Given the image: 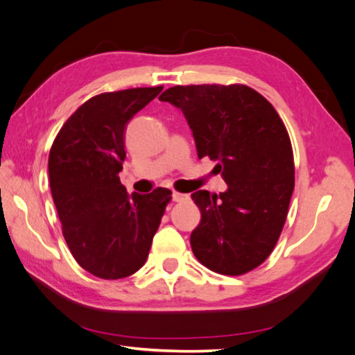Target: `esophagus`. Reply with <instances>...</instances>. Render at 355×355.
Masks as SVG:
<instances>
[{"label": "esophagus", "mask_w": 355, "mask_h": 355, "mask_svg": "<svg viewBox=\"0 0 355 355\" xmlns=\"http://www.w3.org/2000/svg\"><path fill=\"white\" fill-rule=\"evenodd\" d=\"M187 200H189V195L180 193V192H173V193H172V201H173V202H184V201H187Z\"/></svg>", "instance_id": "obj_1"}]
</instances>
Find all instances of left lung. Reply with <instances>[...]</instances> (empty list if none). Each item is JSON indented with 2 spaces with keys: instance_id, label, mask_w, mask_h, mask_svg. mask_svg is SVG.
Returning <instances> with one entry per match:
<instances>
[{
  "instance_id": "left-lung-1",
  "label": "left lung",
  "mask_w": 355,
  "mask_h": 355,
  "mask_svg": "<svg viewBox=\"0 0 355 355\" xmlns=\"http://www.w3.org/2000/svg\"><path fill=\"white\" fill-rule=\"evenodd\" d=\"M183 111L198 158L216 162L227 191L192 193L201 212L192 252L220 275L266 261L281 236L294 189L291 141L266 97L247 85H177L158 97Z\"/></svg>"
}]
</instances>
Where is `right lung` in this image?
<instances>
[{"mask_svg": "<svg viewBox=\"0 0 355 355\" xmlns=\"http://www.w3.org/2000/svg\"><path fill=\"white\" fill-rule=\"evenodd\" d=\"M163 87L102 93L73 112L49 155V177L62 235L79 266L101 279L131 276L146 262L171 191L126 192L125 162L130 120Z\"/></svg>", "mask_w": 355, "mask_h": 355, "instance_id": "right-lung-1", "label": "right lung"}]
</instances>
